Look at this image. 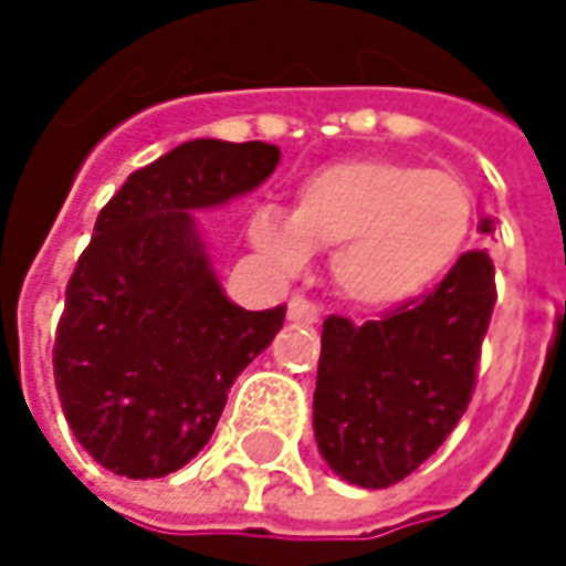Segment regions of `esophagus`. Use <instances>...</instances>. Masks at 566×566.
Listing matches in <instances>:
<instances>
[{"label":"esophagus","instance_id":"1","mask_svg":"<svg viewBox=\"0 0 566 566\" xmlns=\"http://www.w3.org/2000/svg\"><path fill=\"white\" fill-rule=\"evenodd\" d=\"M287 317L291 321H301V324H314V321H321V307L314 301H307L304 294H294L287 301Z\"/></svg>","mask_w":566,"mask_h":566}]
</instances>
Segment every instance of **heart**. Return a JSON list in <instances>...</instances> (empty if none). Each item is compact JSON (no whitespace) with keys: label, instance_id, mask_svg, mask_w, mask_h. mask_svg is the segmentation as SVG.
Here are the masks:
<instances>
[{"label":"heart","instance_id":"1","mask_svg":"<svg viewBox=\"0 0 566 566\" xmlns=\"http://www.w3.org/2000/svg\"><path fill=\"white\" fill-rule=\"evenodd\" d=\"M475 226V192L452 170L396 157H347L307 172L291 212L262 206L252 245L282 269L334 252V282L360 307L422 297L462 259Z\"/></svg>","mask_w":566,"mask_h":566}]
</instances>
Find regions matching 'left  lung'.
I'll use <instances>...</instances> for the list:
<instances>
[{
	"label": "left lung",
	"mask_w": 566,
	"mask_h": 566,
	"mask_svg": "<svg viewBox=\"0 0 566 566\" xmlns=\"http://www.w3.org/2000/svg\"><path fill=\"white\" fill-rule=\"evenodd\" d=\"M495 297V265L475 249L377 321H324L314 436L344 482L390 489L446 442L475 394Z\"/></svg>",
	"instance_id": "1"
}]
</instances>
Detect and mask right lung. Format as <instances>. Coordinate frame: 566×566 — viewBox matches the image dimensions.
<instances>
[{"label": "right lung", "mask_w": 566, "mask_h": 566, "mask_svg": "<svg viewBox=\"0 0 566 566\" xmlns=\"http://www.w3.org/2000/svg\"><path fill=\"white\" fill-rule=\"evenodd\" d=\"M279 160L262 140H189L101 209L64 287L52 360L74 439L114 475L182 469L282 331L284 304L245 311L222 294L189 212L255 189Z\"/></svg>", "instance_id": "obj_1"}]
</instances>
